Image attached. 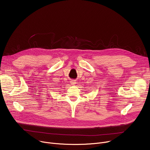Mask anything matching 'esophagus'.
Listing matches in <instances>:
<instances>
[{"label":"esophagus","mask_w":150,"mask_h":150,"mask_svg":"<svg viewBox=\"0 0 150 150\" xmlns=\"http://www.w3.org/2000/svg\"><path fill=\"white\" fill-rule=\"evenodd\" d=\"M71 83H72V84H75L76 83H75V81H71Z\"/></svg>","instance_id":"esophagus-1"}]
</instances>
